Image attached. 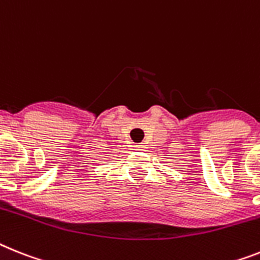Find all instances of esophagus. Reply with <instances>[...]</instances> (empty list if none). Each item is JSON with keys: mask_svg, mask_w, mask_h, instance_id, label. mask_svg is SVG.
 <instances>
[{"mask_svg": "<svg viewBox=\"0 0 260 260\" xmlns=\"http://www.w3.org/2000/svg\"><path fill=\"white\" fill-rule=\"evenodd\" d=\"M134 148L136 150H145V148L147 147H145V144L144 143H140V144H137V145H134Z\"/></svg>", "mask_w": 260, "mask_h": 260, "instance_id": "obj_1", "label": "esophagus"}]
</instances>
